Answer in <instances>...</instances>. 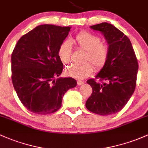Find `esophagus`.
I'll use <instances>...</instances> for the list:
<instances>
[{
	"instance_id": "1",
	"label": "esophagus",
	"mask_w": 148,
	"mask_h": 148,
	"mask_svg": "<svg viewBox=\"0 0 148 148\" xmlns=\"http://www.w3.org/2000/svg\"><path fill=\"white\" fill-rule=\"evenodd\" d=\"M83 84H84V82H82V81H81V80L77 81V85H78L79 86H80V85H82Z\"/></svg>"
}]
</instances>
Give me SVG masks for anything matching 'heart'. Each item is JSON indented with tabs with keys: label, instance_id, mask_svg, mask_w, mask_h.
Returning <instances> with one entry per match:
<instances>
[{
	"label": "heart",
	"instance_id": "b5f03b06",
	"mask_svg": "<svg viewBox=\"0 0 148 148\" xmlns=\"http://www.w3.org/2000/svg\"><path fill=\"white\" fill-rule=\"evenodd\" d=\"M71 43L76 48L84 51V61H90L95 69H101L105 65L109 57V48L105 44L101 43V39L95 34L84 31L78 33ZM58 56L62 63H68L71 59V45L68 41H64L60 45L58 51ZM92 66L90 63L81 66L71 65L65 68V74L69 77L82 79L92 72Z\"/></svg>",
	"mask_w": 148,
	"mask_h": 148
}]
</instances>
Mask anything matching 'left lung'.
I'll use <instances>...</instances> for the list:
<instances>
[{"label":"left lung","instance_id":"obj_1","mask_svg":"<svg viewBox=\"0 0 148 148\" xmlns=\"http://www.w3.org/2000/svg\"><path fill=\"white\" fill-rule=\"evenodd\" d=\"M104 36L109 48L106 63L94 79L87 81L92 93L87 100V109L106 116L121 110L134 92L138 63L130 39L116 27L107 23L90 26Z\"/></svg>","mask_w":148,"mask_h":148}]
</instances>
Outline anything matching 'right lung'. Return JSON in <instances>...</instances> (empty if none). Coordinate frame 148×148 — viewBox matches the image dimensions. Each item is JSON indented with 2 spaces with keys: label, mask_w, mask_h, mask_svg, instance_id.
Masks as SVG:
<instances>
[{
  "label": "right lung",
  "mask_w": 148,
  "mask_h": 148,
  "mask_svg": "<svg viewBox=\"0 0 148 148\" xmlns=\"http://www.w3.org/2000/svg\"><path fill=\"white\" fill-rule=\"evenodd\" d=\"M70 30L71 27L39 25L22 36L12 51V85L22 104L31 112H56L65 93L77 85L72 77L55 79L63 68L58 48Z\"/></svg>",
  "instance_id": "obj_1"
}]
</instances>
